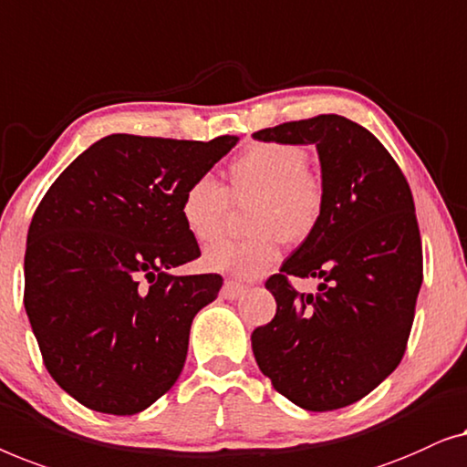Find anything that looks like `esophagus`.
I'll use <instances>...</instances> for the list:
<instances>
[{
	"mask_svg": "<svg viewBox=\"0 0 467 467\" xmlns=\"http://www.w3.org/2000/svg\"><path fill=\"white\" fill-rule=\"evenodd\" d=\"M245 292H247V285L236 284V281H226L224 287H222V296H224L226 300L241 298Z\"/></svg>",
	"mask_w": 467,
	"mask_h": 467,
	"instance_id": "obj_1",
	"label": "esophagus"
}]
</instances>
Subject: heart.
I'll return each mask as SVG.
<instances>
[{
    "label": "heart",
    "instance_id": "1",
    "mask_svg": "<svg viewBox=\"0 0 467 467\" xmlns=\"http://www.w3.org/2000/svg\"><path fill=\"white\" fill-rule=\"evenodd\" d=\"M236 205L249 209L252 234L209 247L202 265L209 271L241 279L265 275L281 258L285 241L302 243L317 231L326 212V183L306 167L305 150L292 143H258L231 165V192L212 175H199L182 194L180 213L199 243L226 233Z\"/></svg>",
    "mask_w": 467,
    "mask_h": 467
}]
</instances>
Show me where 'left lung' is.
<instances>
[{"label": "left lung", "mask_w": 467, "mask_h": 467, "mask_svg": "<svg viewBox=\"0 0 467 467\" xmlns=\"http://www.w3.org/2000/svg\"><path fill=\"white\" fill-rule=\"evenodd\" d=\"M260 141L315 143L326 183L317 231L266 279L277 300L252 349L275 389L300 409L326 412L368 396L402 362L423 247L409 182L383 143L337 114L284 122ZM322 279L302 295L291 277Z\"/></svg>", "instance_id": "1"}]
</instances>
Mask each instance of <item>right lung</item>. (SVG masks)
I'll use <instances>...</instances> for the list:
<instances>
[{
    "label": "right lung",
    "mask_w": 467,
    "mask_h": 467,
    "mask_svg": "<svg viewBox=\"0 0 467 467\" xmlns=\"http://www.w3.org/2000/svg\"><path fill=\"white\" fill-rule=\"evenodd\" d=\"M236 141L103 137L39 201L25 308L46 370L87 409L135 415L180 377L194 315L224 284L167 273L201 255L182 194Z\"/></svg>",
    "instance_id": "add662e5"
}]
</instances>
